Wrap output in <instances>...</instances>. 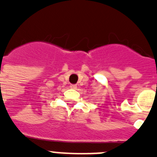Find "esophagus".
<instances>
[{
    "label": "esophagus",
    "mask_w": 157,
    "mask_h": 157,
    "mask_svg": "<svg viewBox=\"0 0 157 157\" xmlns=\"http://www.w3.org/2000/svg\"><path fill=\"white\" fill-rule=\"evenodd\" d=\"M70 88L72 89V90H76V88H77V86H76V85H71V86H70Z\"/></svg>",
    "instance_id": "1"
}]
</instances>
